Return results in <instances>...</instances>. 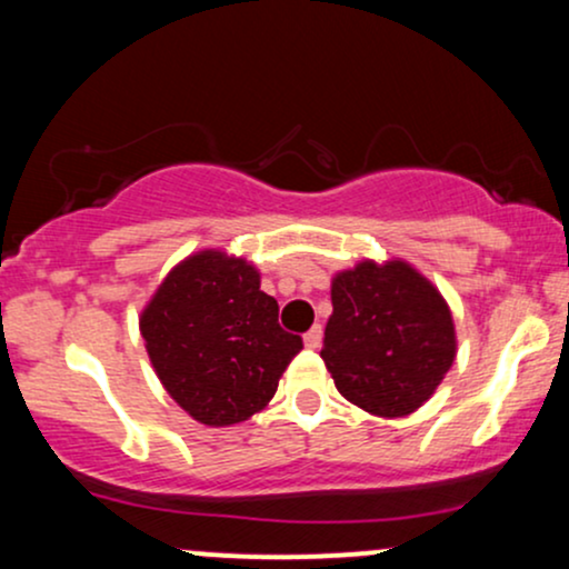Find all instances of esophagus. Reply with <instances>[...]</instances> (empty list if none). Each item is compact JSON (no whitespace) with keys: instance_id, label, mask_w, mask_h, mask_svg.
<instances>
[{"instance_id":"obj_1","label":"esophagus","mask_w":569,"mask_h":569,"mask_svg":"<svg viewBox=\"0 0 569 569\" xmlns=\"http://www.w3.org/2000/svg\"><path fill=\"white\" fill-rule=\"evenodd\" d=\"M321 342H323V329L321 326H312V329L305 335V348L316 350V348H321Z\"/></svg>"}]
</instances>
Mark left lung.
<instances>
[{
	"label": "left lung",
	"mask_w": 569,
	"mask_h": 569,
	"mask_svg": "<svg viewBox=\"0 0 569 569\" xmlns=\"http://www.w3.org/2000/svg\"><path fill=\"white\" fill-rule=\"evenodd\" d=\"M321 358L337 390L377 417H403L433 396L455 361L447 302L407 262H361L331 280Z\"/></svg>",
	"instance_id": "left-lung-1"
}]
</instances>
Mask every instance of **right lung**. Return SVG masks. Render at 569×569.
<instances>
[{
  "mask_svg": "<svg viewBox=\"0 0 569 569\" xmlns=\"http://www.w3.org/2000/svg\"><path fill=\"white\" fill-rule=\"evenodd\" d=\"M162 388L202 426H234L267 407L302 337L278 323L257 267L224 251L176 264L141 312Z\"/></svg>",
  "mask_w": 569,
  "mask_h": 569,
  "instance_id": "1",
  "label": "right lung"
}]
</instances>
